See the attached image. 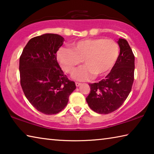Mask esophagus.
<instances>
[{
	"label": "esophagus",
	"mask_w": 154,
	"mask_h": 154,
	"mask_svg": "<svg viewBox=\"0 0 154 154\" xmlns=\"http://www.w3.org/2000/svg\"><path fill=\"white\" fill-rule=\"evenodd\" d=\"M75 85H76L77 87H79V85H82V83H79V82H76V83H75Z\"/></svg>",
	"instance_id": "obj_1"
}]
</instances>
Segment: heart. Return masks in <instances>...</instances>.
<instances>
[{
    "mask_svg": "<svg viewBox=\"0 0 154 154\" xmlns=\"http://www.w3.org/2000/svg\"><path fill=\"white\" fill-rule=\"evenodd\" d=\"M71 48L60 49L57 59L67 73L72 72L83 61L84 66L72 73V77L81 81L106 74L116 64L119 54L116 41L103 38L81 40L71 44Z\"/></svg>",
    "mask_w": 154,
    "mask_h": 154,
    "instance_id": "1",
    "label": "heart"
}]
</instances>
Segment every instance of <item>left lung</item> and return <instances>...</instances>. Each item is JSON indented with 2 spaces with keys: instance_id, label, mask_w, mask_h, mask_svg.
I'll list each match as a JSON object with an SVG mask.
<instances>
[{
  "instance_id": "8db88e82",
  "label": "left lung",
  "mask_w": 154,
  "mask_h": 154,
  "mask_svg": "<svg viewBox=\"0 0 154 154\" xmlns=\"http://www.w3.org/2000/svg\"><path fill=\"white\" fill-rule=\"evenodd\" d=\"M118 58L105 79L89 83L90 93L86 101L90 109L100 114H108L124 103L134 82V56L128 43L119 38Z\"/></svg>"
}]
</instances>
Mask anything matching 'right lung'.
I'll return each mask as SVG.
<instances>
[{
  "instance_id": "right-lung-1",
  "label": "right lung",
  "mask_w": 154,
  "mask_h": 154,
  "mask_svg": "<svg viewBox=\"0 0 154 154\" xmlns=\"http://www.w3.org/2000/svg\"><path fill=\"white\" fill-rule=\"evenodd\" d=\"M64 38L57 34H44L28 41L20 58V84L24 95L36 110L56 114L66 106L76 88L60 66L56 52Z\"/></svg>"
}]
</instances>
